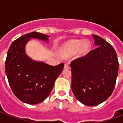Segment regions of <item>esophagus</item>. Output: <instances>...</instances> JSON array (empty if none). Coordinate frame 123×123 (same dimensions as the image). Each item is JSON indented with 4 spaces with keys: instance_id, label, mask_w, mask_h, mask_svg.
<instances>
[{
    "instance_id": "34e87169",
    "label": "esophagus",
    "mask_w": 123,
    "mask_h": 123,
    "mask_svg": "<svg viewBox=\"0 0 123 123\" xmlns=\"http://www.w3.org/2000/svg\"><path fill=\"white\" fill-rule=\"evenodd\" d=\"M64 68H66V69L70 68V66H69V64H68V63H66V64H64Z\"/></svg>"
}]
</instances>
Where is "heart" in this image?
<instances>
[{"instance_id":"heart-1","label":"heart","mask_w":123,"mask_h":123,"mask_svg":"<svg viewBox=\"0 0 123 123\" xmlns=\"http://www.w3.org/2000/svg\"><path fill=\"white\" fill-rule=\"evenodd\" d=\"M91 45L89 42H83V40H73L63 44L59 49V54L64 57L67 58L77 53L80 56L86 55L90 51Z\"/></svg>"}]
</instances>
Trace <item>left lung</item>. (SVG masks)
Instances as JSON below:
<instances>
[{
	"label": "left lung",
	"instance_id": "1",
	"mask_svg": "<svg viewBox=\"0 0 123 123\" xmlns=\"http://www.w3.org/2000/svg\"><path fill=\"white\" fill-rule=\"evenodd\" d=\"M92 37L97 48L70 64L74 95L87 106L97 105L111 96L119 66L113 46L99 36Z\"/></svg>",
	"mask_w": 123,
	"mask_h": 123
}]
</instances>
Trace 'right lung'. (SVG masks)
<instances>
[{"instance_id":"right-lung-1","label":"right lung","mask_w":123,"mask_h":123,"mask_svg":"<svg viewBox=\"0 0 123 123\" xmlns=\"http://www.w3.org/2000/svg\"><path fill=\"white\" fill-rule=\"evenodd\" d=\"M31 38L47 41L49 36L31 32L13 41L7 52L5 73L16 97L21 101L33 105L44 101L49 97L64 64L50 66L29 58L25 48Z\"/></svg>"}]
</instances>
